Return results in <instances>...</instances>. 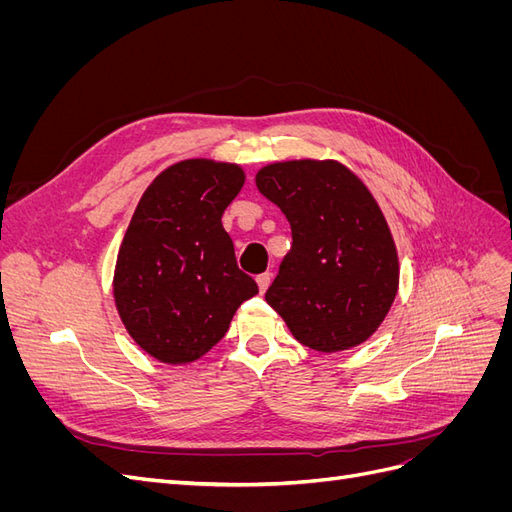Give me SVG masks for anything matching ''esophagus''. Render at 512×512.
Here are the masks:
<instances>
[{"mask_svg":"<svg viewBox=\"0 0 512 512\" xmlns=\"http://www.w3.org/2000/svg\"><path fill=\"white\" fill-rule=\"evenodd\" d=\"M256 284H258V290H260V292H265V290L269 288V284H271V273L258 275V277H256Z\"/></svg>","mask_w":512,"mask_h":512,"instance_id":"1","label":"esophagus"}]
</instances>
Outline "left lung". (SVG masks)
Returning <instances> with one entry per match:
<instances>
[{"mask_svg": "<svg viewBox=\"0 0 512 512\" xmlns=\"http://www.w3.org/2000/svg\"><path fill=\"white\" fill-rule=\"evenodd\" d=\"M282 209L292 247L265 299L303 346L339 352L363 344L399 286L397 247L367 185L337 160H288L256 173Z\"/></svg>", "mask_w": 512, "mask_h": 512, "instance_id": "obj_1", "label": "left lung"}]
</instances>
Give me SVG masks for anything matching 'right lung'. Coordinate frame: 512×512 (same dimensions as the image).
<instances>
[{"label":"right lung","instance_id":"add662e5","mask_svg":"<svg viewBox=\"0 0 512 512\" xmlns=\"http://www.w3.org/2000/svg\"><path fill=\"white\" fill-rule=\"evenodd\" d=\"M245 183L239 164L181 160L151 181L121 241L113 294L123 327L149 356L185 365L226 335L258 292L222 226Z\"/></svg>","mask_w":512,"mask_h":512}]
</instances>
